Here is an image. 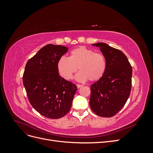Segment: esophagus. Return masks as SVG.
Here are the masks:
<instances>
[{"label": "esophagus", "instance_id": "obj_1", "mask_svg": "<svg viewBox=\"0 0 153 153\" xmlns=\"http://www.w3.org/2000/svg\"><path fill=\"white\" fill-rule=\"evenodd\" d=\"M76 86H77V87H78V88H80V87H82V86H83V85H82V84H77V85H76Z\"/></svg>", "mask_w": 153, "mask_h": 153}]
</instances>
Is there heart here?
Masks as SVG:
<instances>
[{"mask_svg": "<svg viewBox=\"0 0 153 153\" xmlns=\"http://www.w3.org/2000/svg\"><path fill=\"white\" fill-rule=\"evenodd\" d=\"M78 69L76 76L78 81L94 82L103 76L106 68L104 55L96 53L93 50L80 47L73 50L69 57H62L57 62V69L64 79L69 80Z\"/></svg>", "mask_w": 153, "mask_h": 153, "instance_id": "heart-1", "label": "heart"}]
</instances>
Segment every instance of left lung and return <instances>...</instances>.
<instances>
[{
  "label": "left lung",
  "instance_id": "1",
  "mask_svg": "<svg viewBox=\"0 0 153 153\" xmlns=\"http://www.w3.org/2000/svg\"><path fill=\"white\" fill-rule=\"evenodd\" d=\"M92 45L104 55L106 68L103 76L91 85L89 104L96 115L110 117L121 110L130 94L132 67L121 50L104 43Z\"/></svg>",
  "mask_w": 153,
  "mask_h": 153
}]
</instances>
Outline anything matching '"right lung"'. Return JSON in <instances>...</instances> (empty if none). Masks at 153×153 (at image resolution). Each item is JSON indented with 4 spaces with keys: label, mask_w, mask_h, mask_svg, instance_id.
Masks as SVG:
<instances>
[{
    "label": "right lung",
    "mask_w": 153,
    "mask_h": 153,
    "mask_svg": "<svg viewBox=\"0 0 153 153\" xmlns=\"http://www.w3.org/2000/svg\"><path fill=\"white\" fill-rule=\"evenodd\" d=\"M68 48L47 45L27 61L23 83L30 103L50 119L64 116L70 110L77 87L60 76L57 62Z\"/></svg>",
    "instance_id": "1"
}]
</instances>
